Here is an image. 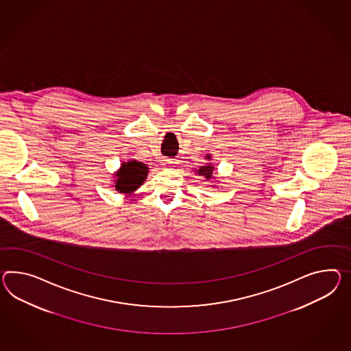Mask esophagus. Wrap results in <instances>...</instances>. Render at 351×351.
<instances>
[{
  "label": "esophagus",
  "instance_id": "1",
  "mask_svg": "<svg viewBox=\"0 0 351 351\" xmlns=\"http://www.w3.org/2000/svg\"><path fill=\"white\" fill-rule=\"evenodd\" d=\"M175 161L172 160V158H166V160H162L163 166H167V167H171L172 165H175Z\"/></svg>",
  "mask_w": 351,
  "mask_h": 351
}]
</instances>
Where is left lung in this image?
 <instances>
[{
	"label": "left lung",
	"mask_w": 351,
	"mask_h": 351,
	"mask_svg": "<svg viewBox=\"0 0 351 351\" xmlns=\"http://www.w3.org/2000/svg\"><path fill=\"white\" fill-rule=\"evenodd\" d=\"M199 175H203V176H206V179H210L212 178V173H213V167L210 166V165H208V166H203V167H200L199 170Z\"/></svg>",
	"instance_id": "left-lung-1"
}]
</instances>
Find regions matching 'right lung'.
I'll list each match as a JSON object with an SVG mask.
<instances>
[{"label": "right lung", "mask_w": 351, "mask_h": 351, "mask_svg": "<svg viewBox=\"0 0 351 351\" xmlns=\"http://www.w3.org/2000/svg\"><path fill=\"white\" fill-rule=\"evenodd\" d=\"M147 170L148 169L145 163L137 161L121 163L119 172L115 175V178H118L115 189L119 190L120 193H129L136 190L147 178Z\"/></svg>", "instance_id": "right-lung-1"}]
</instances>
